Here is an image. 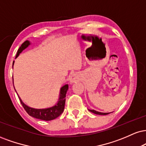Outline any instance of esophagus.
<instances>
[{
  "label": "esophagus",
  "instance_id": "34e87169",
  "mask_svg": "<svg viewBox=\"0 0 146 146\" xmlns=\"http://www.w3.org/2000/svg\"><path fill=\"white\" fill-rule=\"evenodd\" d=\"M76 81H77V78H76V76H75V74L72 75L71 77V79H70V82H71V84L76 82Z\"/></svg>",
  "mask_w": 146,
  "mask_h": 146
}]
</instances>
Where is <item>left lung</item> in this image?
Masks as SVG:
<instances>
[{"label": "left lung", "mask_w": 146, "mask_h": 146, "mask_svg": "<svg viewBox=\"0 0 146 146\" xmlns=\"http://www.w3.org/2000/svg\"><path fill=\"white\" fill-rule=\"evenodd\" d=\"M89 111L92 112V113H94L95 114H98V115H108V114L110 113H103V112H99V111H96L94 110H88Z\"/></svg>", "instance_id": "8db88e82"}]
</instances>
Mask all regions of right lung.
<instances>
[{
  "label": "right lung",
  "instance_id": "right-lung-1",
  "mask_svg": "<svg viewBox=\"0 0 146 146\" xmlns=\"http://www.w3.org/2000/svg\"><path fill=\"white\" fill-rule=\"evenodd\" d=\"M31 45L29 41H26L22 43V45L20 47V48L17 50L16 56L15 58H17V56L20 55V54L22 52L23 50H24L26 47H28L29 45ZM14 64V61L13 62V65ZM68 89V84H65L64 86L60 88V95H59V99L57 103L53 107H51L49 108H45V109H35L30 108V107L27 106V105L24 104L23 103L22 99H20V97L18 95L19 99H20L21 104L22 105L23 108H24V110H26V111L31 116L35 118L39 119V120H43L45 121H49V120H52L54 119H56V117H58L60 115H61L62 113L64 111V105H65V100H66V94Z\"/></svg>",
  "mask_w": 146,
  "mask_h": 146
}]
</instances>
